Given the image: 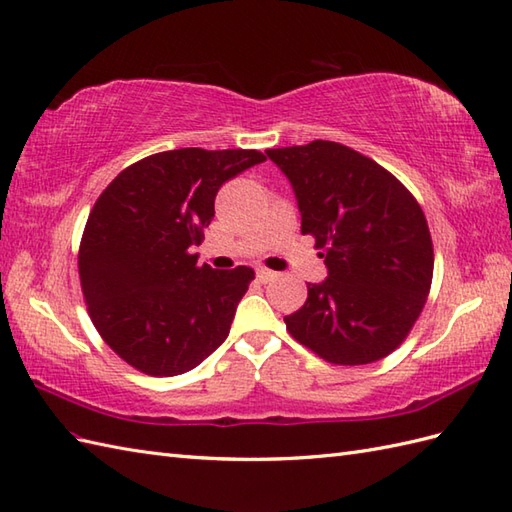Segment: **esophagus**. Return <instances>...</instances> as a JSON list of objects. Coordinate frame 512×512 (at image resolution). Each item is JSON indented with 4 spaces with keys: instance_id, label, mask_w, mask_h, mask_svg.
I'll return each instance as SVG.
<instances>
[{
    "instance_id": "34e87169",
    "label": "esophagus",
    "mask_w": 512,
    "mask_h": 512,
    "mask_svg": "<svg viewBox=\"0 0 512 512\" xmlns=\"http://www.w3.org/2000/svg\"><path fill=\"white\" fill-rule=\"evenodd\" d=\"M256 276H258L260 282H269V280L276 278V271L265 269V267H258V269H256Z\"/></svg>"
}]
</instances>
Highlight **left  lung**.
Wrapping results in <instances>:
<instances>
[{"mask_svg": "<svg viewBox=\"0 0 512 512\" xmlns=\"http://www.w3.org/2000/svg\"><path fill=\"white\" fill-rule=\"evenodd\" d=\"M289 178L302 234L315 236L328 278L284 317L295 341L334 365H369L397 350L432 284L428 221L378 162L334 141L267 149Z\"/></svg>", "mask_w": 512, "mask_h": 512, "instance_id": "8db88e82", "label": "left lung"}]
</instances>
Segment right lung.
<instances>
[{
    "instance_id": "right-lung-1",
    "label": "right lung",
    "mask_w": 512,
    "mask_h": 512,
    "mask_svg": "<svg viewBox=\"0 0 512 512\" xmlns=\"http://www.w3.org/2000/svg\"><path fill=\"white\" fill-rule=\"evenodd\" d=\"M256 149H171L134 162L95 202L78 269L97 332L147 376H180L226 341L252 267H197L215 197Z\"/></svg>"
}]
</instances>
